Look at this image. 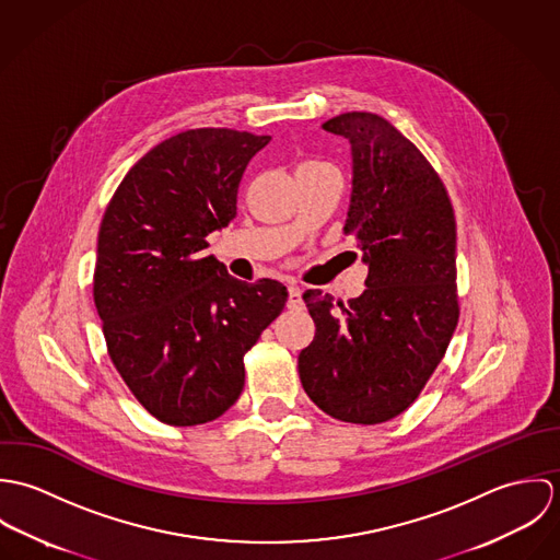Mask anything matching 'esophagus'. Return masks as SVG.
<instances>
[{"label": "esophagus", "mask_w": 560, "mask_h": 560, "mask_svg": "<svg viewBox=\"0 0 560 560\" xmlns=\"http://www.w3.org/2000/svg\"><path fill=\"white\" fill-rule=\"evenodd\" d=\"M287 306L293 308V311H300V308L304 306V302H302V289H300V287H289V302H287Z\"/></svg>", "instance_id": "obj_1"}]
</instances>
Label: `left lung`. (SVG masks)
Here are the masks:
<instances>
[{"label": "left lung", "instance_id": "8db88e82", "mask_svg": "<svg viewBox=\"0 0 560 560\" xmlns=\"http://www.w3.org/2000/svg\"><path fill=\"white\" fill-rule=\"evenodd\" d=\"M323 129L351 144L342 231L364 252L369 276L347 304L304 293L317 329L298 369L325 413L377 424L416 400L457 327L455 213L438 172L386 118L347 112Z\"/></svg>", "mask_w": 560, "mask_h": 560}]
</instances>
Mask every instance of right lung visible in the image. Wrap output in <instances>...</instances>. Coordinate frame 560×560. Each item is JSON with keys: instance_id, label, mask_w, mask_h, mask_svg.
Masks as SVG:
<instances>
[{"instance_id": "obj_1", "label": "right lung", "mask_w": 560, "mask_h": 560, "mask_svg": "<svg viewBox=\"0 0 560 560\" xmlns=\"http://www.w3.org/2000/svg\"><path fill=\"white\" fill-rule=\"evenodd\" d=\"M269 140L178 133L127 172L105 209L94 306L116 371L165 424L215 420L240 399L243 355L287 304L282 282L247 284L205 254L237 215L241 176Z\"/></svg>"}]
</instances>
